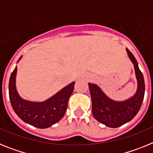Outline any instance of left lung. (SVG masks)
Masks as SVG:
<instances>
[{"instance_id":"8db88e82","label":"left lung","mask_w":153,"mask_h":153,"mask_svg":"<svg viewBox=\"0 0 153 153\" xmlns=\"http://www.w3.org/2000/svg\"><path fill=\"white\" fill-rule=\"evenodd\" d=\"M128 56L134 65L137 79L138 88L136 94L132 98L117 102L106 97L98 86L88 83L92 100V113L99 122L111 128H117L129 122L134 118L143 103L145 93L144 78L135 56L126 49Z\"/></svg>"}]
</instances>
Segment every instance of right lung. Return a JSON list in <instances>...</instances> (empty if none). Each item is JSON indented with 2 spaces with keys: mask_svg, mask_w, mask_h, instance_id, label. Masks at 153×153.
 Returning a JSON list of instances; mask_svg holds the SVG:
<instances>
[{
  "mask_svg": "<svg viewBox=\"0 0 153 153\" xmlns=\"http://www.w3.org/2000/svg\"><path fill=\"white\" fill-rule=\"evenodd\" d=\"M17 70L16 67L9 81V97L16 114L24 122L39 129L48 128L61 120L67 110L69 98L74 91L75 83H71L44 102H30L21 98L16 90Z\"/></svg>",
  "mask_w": 153,
  "mask_h": 153,
  "instance_id": "obj_1",
  "label": "right lung"
}]
</instances>
